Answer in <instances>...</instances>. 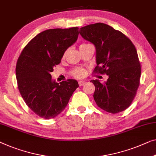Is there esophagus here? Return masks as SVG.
Instances as JSON below:
<instances>
[{
  "mask_svg": "<svg viewBox=\"0 0 156 156\" xmlns=\"http://www.w3.org/2000/svg\"><path fill=\"white\" fill-rule=\"evenodd\" d=\"M86 83V82L85 81H80L79 82V85H80V87H82V86H83Z\"/></svg>",
  "mask_w": 156,
  "mask_h": 156,
  "instance_id": "1",
  "label": "esophagus"
}]
</instances>
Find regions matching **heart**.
<instances>
[{
    "instance_id": "b5f03b06",
    "label": "heart",
    "mask_w": 156,
    "mask_h": 156,
    "mask_svg": "<svg viewBox=\"0 0 156 156\" xmlns=\"http://www.w3.org/2000/svg\"><path fill=\"white\" fill-rule=\"evenodd\" d=\"M86 73H86V70L82 68V67H78V68L74 69L73 73H72V74L76 78H82L85 76Z\"/></svg>"
}]
</instances>
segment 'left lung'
Listing matches in <instances>:
<instances>
[{"instance_id": "1", "label": "left lung", "mask_w": 156, "mask_h": 156, "mask_svg": "<svg viewBox=\"0 0 156 156\" xmlns=\"http://www.w3.org/2000/svg\"><path fill=\"white\" fill-rule=\"evenodd\" d=\"M80 34L96 47L94 73L108 75L105 83L91 81L95 86L94 98L97 105L112 114L126 110L136 96L141 77L134 45L121 31L100 22L83 27Z\"/></svg>"}]
</instances>
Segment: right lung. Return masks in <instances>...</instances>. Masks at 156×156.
Returning a JSON list of instances; mask_svg holds the SVG:
<instances>
[{
    "label": "right lung",
    "instance_id": "right-lung-1",
    "mask_svg": "<svg viewBox=\"0 0 156 156\" xmlns=\"http://www.w3.org/2000/svg\"><path fill=\"white\" fill-rule=\"evenodd\" d=\"M78 35V27L44 31L27 44L18 58L16 77L20 93L28 107L41 117L49 119L58 115L79 87L76 80L59 83L51 74Z\"/></svg>",
    "mask_w": 156,
    "mask_h": 156
}]
</instances>
